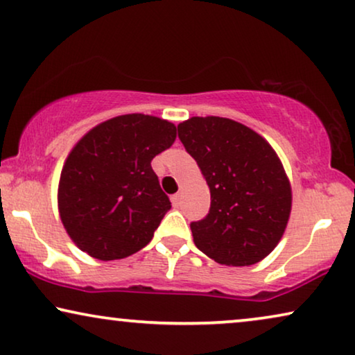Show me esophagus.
<instances>
[{
  "mask_svg": "<svg viewBox=\"0 0 355 355\" xmlns=\"http://www.w3.org/2000/svg\"><path fill=\"white\" fill-rule=\"evenodd\" d=\"M172 204H173V207H178L180 206V202H182V196H180V194L177 193V194H172Z\"/></svg>",
  "mask_w": 355,
  "mask_h": 355,
  "instance_id": "34e87169",
  "label": "esophagus"
}]
</instances>
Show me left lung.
<instances>
[{"instance_id":"obj_1","label":"left lung","mask_w":355,"mask_h":355,"mask_svg":"<svg viewBox=\"0 0 355 355\" xmlns=\"http://www.w3.org/2000/svg\"><path fill=\"white\" fill-rule=\"evenodd\" d=\"M178 138L211 188V209L191 222L194 244L218 263L252 266L282 239L291 187L270 144L232 119L191 117Z\"/></svg>"}]
</instances>
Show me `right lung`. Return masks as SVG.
Instances as JSON below:
<instances>
[{"label":"right lung","instance_id":"obj_1","mask_svg":"<svg viewBox=\"0 0 355 355\" xmlns=\"http://www.w3.org/2000/svg\"><path fill=\"white\" fill-rule=\"evenodd\" d=\"M177 138L173 123L127 114L85 135L59 180V214L73 243L99 261L138 252L154 236L171 199L151 161Z\"/></svg>","mask_w":355,"mask_h":355}]
</instances>
